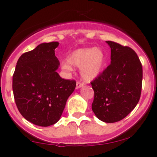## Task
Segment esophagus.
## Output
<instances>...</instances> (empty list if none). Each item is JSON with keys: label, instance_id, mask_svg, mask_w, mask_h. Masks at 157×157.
Segmentation results:
<instances>
[{"label": "esophagus", "instance_id": "1", "mask_svg": "<svg viewBox=\"0 0 157 157\" xmlns=\"http://www.w3.org/2000/svg\"><path fill=\"white\" fill-rule=\"evenodd\" d=\"M83 85H84L83 82H80V81H77V84H76L77 89H79V88H81V87H82V86H83Z\"/></svg>", "mask_w": 157, "mask_h": 157}]
</instances>
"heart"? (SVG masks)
I'll use <instances>...</instances> for the list:
<instances>
[{"label":"heart","mask_w":157,"mask_h":157,"mask_svg":"<svg viewBox=\"0 0 157 157\" xmlns=\"http://www.w3.org/2000/svg\"><path fill=\"white\" fill-rule=\"evenodd\" d=\"M68 61H63L62 68L65 71H71V66L80 68L82 78L91 81L102 71L105 61L104 52L99 48H80L68 57Z\"/></svg>","instance_id":"heart-1"}]
</instances>
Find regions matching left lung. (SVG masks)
Segmentation results:
<instances>
[{"instance_id":"8db88e82","label":"left lung","mask_w":157,"mask_h":157,"mask_svg":"<svg viewBox=\"0 0 157 157\" xmlns=\"http://www.w3.org/2000/svg\"><path fill=\"white\" fill-rule=\"evenodd\" d=\"M111 63L91 82L94 91L92 111L99 120L112 123L124 119L137 105L141 96L142 67L132 48L113 41Z\"/></svg>"}]
</instances>
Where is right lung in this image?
Masks as SVG:
<instances>
[{
  "label": "right lung",
  "mask_w": 157,
  "mask_h": 157,
  "mask_svg": "<svg viewBox=\"0 0 157 157\" xmlns=\"http://www.w3.org/2000/svg\"><path fill=\"white\" fill-rule=\"evenodd\" d=\"M57 42L44 43L19 57L12 77V90L21 115L36 125L47 127L60 120L75 80L63 79L56 70Z\"/></svg>",
  "instance_id": "obj_1"
}]
</instances>
